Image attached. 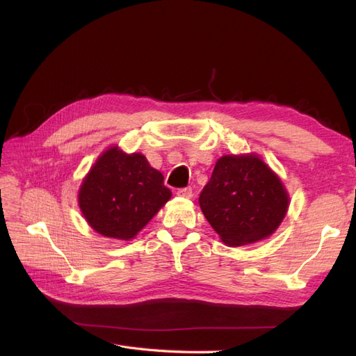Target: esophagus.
I'll return each instance as SVG.
<instances>
[{
	"instance_id": "obj_1",
	"label": "esophagus",
	"mask_w": 356,
	"mask_h": 356,
	"mask_svg": "<svg viewBox=\"0 0 356 356\" xmlns=\"http://www.w3.org/2000/svg\"><path fill=\"white\" fill-rule=\"evenodd\" d=\"M177 196H179V197H186V199H190V197L193 196V190H191V187L178 188V191H177Z\"/></svg>"
}]
</instances>
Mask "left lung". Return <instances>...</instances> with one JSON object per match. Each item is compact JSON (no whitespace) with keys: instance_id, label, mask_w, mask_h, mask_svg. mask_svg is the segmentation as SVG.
I'll use <instances>...</instances> for the list:
<instances>
[{"instance_id":"1","label":"left lung","mask_w":356,"mask_h":356,"mask_svg":"<svg viewBox=\"0 0 356 356\" xmlns=\"http://www.w3.org/2000/svg\"><path fill=\"white\" fill-rule=\"evenodd\" d=\"M288 203L282 181L255 154L218 159L199 197L204 218L229 246L268 238L282 222Z\"/></svg>"}]
</instances>
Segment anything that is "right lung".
I'll return each mask as SVG.
<instances>
[{"label":"right lung","instance_id":"obj_1","mask_svg":"<svg viewBox=\"0 0 356 356\" xmlns=\"http://www.w3.org/2000/svg\"><path fill=\"white\" fill-rule=\"evenodd\" d=\"M172 193L163 175L141 153L126 154L111 147L83 179L79 204L90 227L106 238L134 239Z\"/></svg>","mask_w":356,"mask_h":356}]
</instances>
